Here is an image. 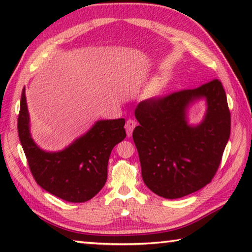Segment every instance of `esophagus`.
<instances>
[{
    "label": "esophagus",
    "instance_id": "34e87169",
    "mask_svg": "<svg viewBox=\"0 0 252 252\" xmlns=\"http://www.w3.org/2000/svg\"><path fill=\"white\" fill-rule=\"evenodd\" d=\"M136 123L134 120H131V119H129V120L126 121V135L127 136H131L132 135V132H133V129L135 127Z\"/></svg>",
    "mask_w": 252,
    "mask_h": 252
}]
</instances>
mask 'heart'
I'll return each instance as SVG.
<instances>
[{"instance_id":"heart-1","label":"heart","mask_w":252,"mask_h":252,"mask_svg":"<svg viewBox=\"0 0 252 252\" xmlns=\"http://www.w3.org/2000/svg\"><path fill=\"white\" fill-rule=\"evenodd\" d=\"M167 87H168V84H167V82H165V81H161V82L156 83L150 89V90L148 91L147 97H148V99H151V100L159 99V97H161L162 95L164 94L165 90H167Z\"/></svg>"}]
</instances>
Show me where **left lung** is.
I'll use <instances>...</instances> for the list:
<instances>
[{
  "mask_svg": "<svg viewBox=\"0 0 252 252\" xmlns=\"http://www.w3.org/2000/svg\"><path fill=\"white\" fill-rule=\"evenodd\" d=\"M206 101L203 121L190 125L187 110ZM140 125L133 131L143 182L165 199L193 193L212 180L230 136L231 118L219 80L193 90L140 102L135 109Z\"/></svg>",
  "mask_w": 252,
  "mask_h": 252,
  "instance_id": "8db88e82",
  "label": "left lung"
}]
</instances>
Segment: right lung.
Here are the masks:
<instances>
[{"instance_id": "right-lung-1", "label": "right lung", "mask_w": 252, "mask_h": 252, "mask_svg": "<svg viewBox=\"0 0 252 252\" xmlns=\"http://www.w3.org/2000/svg\"><path fill=\"white\" fill-rule=\"evenodd\" d=\"M125 119L96 121L87 133L57 152H48L34 142L25 89L21 95L18 132L37 185L69 202H85L104 187L112 149L126 138Z\"/></svg>"}]
</instances>
